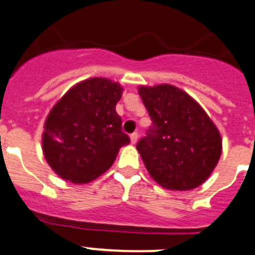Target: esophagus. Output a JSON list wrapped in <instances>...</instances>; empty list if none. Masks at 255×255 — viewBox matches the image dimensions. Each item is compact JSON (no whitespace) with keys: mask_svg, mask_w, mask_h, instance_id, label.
Segmentation results:
<instances>
[{"mask_svg":"<svg viewBox=\"0 0 255 255\" xmlns=\"http://www.w3.org/2000/svg\"><path fill=\"white\" fill-rule=\"evenodd\" d=\"M137 140H138V133H137V132H134V133L130 134V142L136 143Z\"/></svg>","mask_w":255,"mask_h":255,"instance_id":"obj_1","label":"esophagus"}]
</instances>
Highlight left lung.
Segmentation results:
<instances>
[{
	"label": "left lung",
	"mask_w": 255,
	"mask_h": 255,
	"mask_svg": "<svg viewBox=\"0 0 255 255\" xmlns=\"http://www.w3.org/2000/svg\"><path fill=\"white\" fill-rule=\"evenodd\" d=\"M138 94L152 122L136 146L147 172L164 189H196L221 158L218 128L190 95L174 86H141Z\"/></svg>",
	"instance_id": "8db88e82"
}]
</instances>
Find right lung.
<instances>
[{"mask_svg":"<svg viewBox=\"0 0 255 255\" xmlns=\"http://www.w3.org/2000/svg\"><path fill=\"white\" fill-rule=\"evenodd\" d=\"M122 94L117 82L90 78L55 104L45 122L42 150L57 176L88 183L112 167L119 149L129 143L115 112Z\"/></svg>","mask_w":255,"mask_h":255,"instance_id":"add662e5","label":"right lung"}]
</instances>
